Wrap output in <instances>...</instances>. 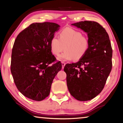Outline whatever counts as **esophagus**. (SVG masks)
I'll list each match as a JSON object with an SVG mask.
<instances>
[{"label":"esophagus","instance_id":"obj_1","mask_svg":"<svg viewBox=\"0 0 123 123\" xmlns=\"http://www.w3.org/2000/svg\"><path fill=\"white\" fill-rule=\"evenodd\" d=\"M65 65V63L64 62H62V68H64Z\"/></svg>","mask_w":123,"mask_h":123}]
</instances>
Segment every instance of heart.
<instances>
[{
  "mask_svg": "<svg viewBox=\"0 0 123 123\" xmlns=\"http://www.w3.org/2000/svg\"><path fill=\"white\" fill-rule=\"evenodd\" d=\"M89 48V41L87 37L80 31L72 28H66L59 33V39L53 37L50 41L51 52L59 55L63 51L65 52L58 57L62 61H79L83 57Z\"/></svg>",
  "mask_w": 123,
  "mask_h": 123,
  "instance_id": "1",
  "label": "heart"
}]
</instances>
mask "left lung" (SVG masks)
<instances>
[{"label": "left lung", "instance_id": "left-lung-1", "mask_svg": "<svg viewBox=\"0 0 123 123\" xmlns=\"http://www.w3.org/2000/svg\"><path fill=\"white\" fill-rule=\"evenodd\" d=\"M72 25L87 34V53L75 63L64 68L71 95L77 100L89 101L101 92L112 68V48L104 28L95 21H84Z\"/></svg>", "mask_w": 123, "mask_h": 123}]
</instances>
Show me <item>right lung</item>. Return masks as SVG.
Here are the masks:
<instances>
[{
    "instance_id": "add662e5",
    "label": "right lung",
    "mask_w": 123,
    "mask_h": 123,
    "mask_svg": "<svg viewBox=\"0 0 123 123\" xmlns=\"http://www.w3.org/2000/svg\"><path fill=\"white\" fill-rule=\"evenodd\" d=\"M60 26L33 23L20 33L12 50L11 72L18 90L27 98L41 101L49 96L54 78L61 70L52 55L50 41Z\"/></svg>"
}]
</instances>
